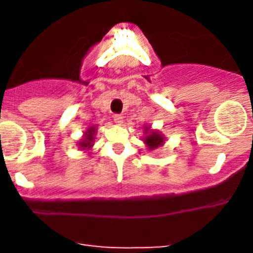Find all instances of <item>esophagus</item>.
<instances>
[{
    "label": "esophagus",
    "mask_w": 253,
    "mask_h": 253,
    "mask_svg": "<svg viewBox=\"0 0 253 253\" xmlns=\"http://www.w3.org/2000/svg\"><path fill=\"white\" fill-rule=\"evenodd\" d=\"M114 121L115 124L117 125H122V122H124V117L121 116V115H114Z\"/></svg>",
    "instance_id": "esophagus-1"
}]
</instances>
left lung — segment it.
<instances>
[{
    "label": "left lung",
    "instance_id": "8db88e82",
    "mask_svg": "<svg viewBox=\"0 0 253 253\" xmlns=\"http://www.w3.org/2000/svg\"><path fill=\"white\" fill-rule=\"evenodd\" d=\"M144 128H145L144 129L145 137L143 138V141H144L145 144H147L148 149L154 150L164 144L165 138L159 131H153V129H150V127L148 126H144Z\"/></svg>",
    "mask_w": 253,
    "mask_h": 253
}]
</instances>
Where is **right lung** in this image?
Listing matches in <instances>:
<instances>
[{"mask_svg": "<svg viewBox=\"0 0 253 253\" xmlns=\"http://www.w3.org/2000/svg\"><path fill=\"white\" fill-rule=\"evenodd\" d=\"M96 128L94 126H90L86 132H84V137L81 142L78 143V147L82 148V150L89 149V148L93 147L94 143V134H95Z\"/></svg>", "mask_w": 253, "mask_h": 253, "instance_id": "obj_1", "label": "right lung"}]
</instances>
